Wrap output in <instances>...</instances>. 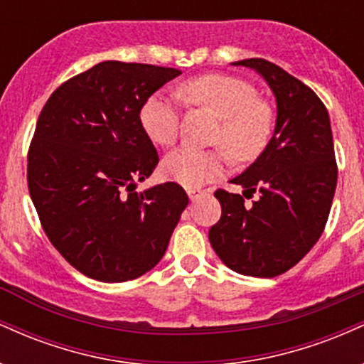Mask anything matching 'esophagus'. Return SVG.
<instances>
[{
    "mask_svg": "<svg viewBox=\"0 0 364 364\" xmlns=\"http://www.w3.org/2000/svg\"><path fill=\"white\" fill-rule=\"evenodd\" d=\"M186 193H188V196H190L191 202H195V200L198 198L200 195H202V191H200V190H195V188H188Z\"/></svg>",
    "mask_w": 364,
    "mask_h": 364,
    "instance_id": "esophagus-1",
    "label": "esophagus"
}]
</instances>
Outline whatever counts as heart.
I'll list each match as a JSON object with an SVG mask.
<instances>
[{
  "label": "heart",
  "mask_w": 364,
  "mask_h": 364,
  "mask_svg": "<svg viewBox=\"0 0 364 364\" xmlns=\"http://www.w3.org/2000/svg\"><path fill=\"white\" fill-rule=\"evenodd\" d=\"M183 97L205 106L223 119L215 144L224 145L236 161H253L265 149L272 133V112L258 101V92L248 82L228 75H202L181 85ZM141 128L149 139L169 147L179 135L176 102L164 94H152L140 109ZM224 150L181 147L164 159L166 176L186 188H198L219 178L228 168Z\"/></svg>",
  "instance_id": "heart-1"
}]
</instances>
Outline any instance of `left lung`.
<instances>
[{
	"label": "left lung",
	"instance_id": "1",
	"mask_svg": "<svg viewBox=\"0 0 364 364\" xmlns=\"http://www.w3.org/2000/svg\"><path fill=\"white\" fill-rule=\"evenodd\" d=\"M269 83L277 118L272 139L231 183L258 200L217 190L223 207L208 231L212 248L241 275L270 279L294 267L315 246L327 224L337 186V164L327 107L310 87L274 63L252 58L232 63ZM248 198V196H246Z\"/></svg>",
	"mask_w": 364,
	"mask_h": 364
}]
</instances>
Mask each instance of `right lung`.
Here are the masks:
<instances>
[{
    "instance_id": "obj_1",
    "label": "right lung",
    "mask_w": 364,
    "mask_h": 364,
    "mask_svg": "<svg viewBox=\"0 0 364 364\" xmlns=\"http://www.w3.org/2000/svg\"><path fill=\"white\" fill-rule=\"evenodd\" d=\"M178 75L102 61L58 87L41 111L28 150V191L49 241L87 277L124 282L149 272L188 205L176 183L135 190L159 162L140 109Z\"/></svg>"
}]
</instances>
